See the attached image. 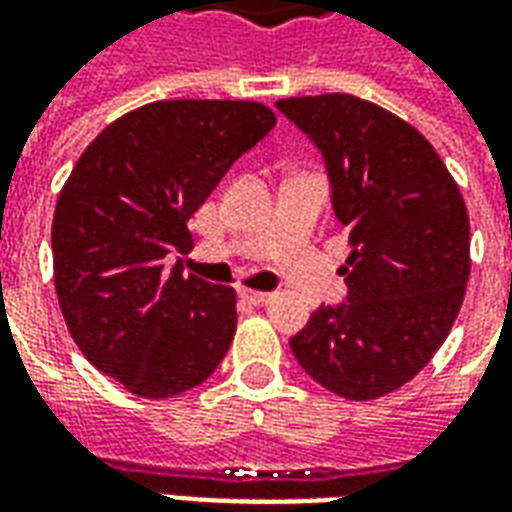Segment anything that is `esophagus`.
I'll list each match as a JSON object with an SVG mask.
<instances>
[{"label":"esophagus","mask_w":512,"mask_h":512,"mask_svg":"<svg viewBox=\"0 0 512 512\" xmlns=\"http://www.w3.org/2000/svg\"><path fill=\"white\" fill-rule=\"evenodd\" d=\"M238 296L244 301H249V304H255V307H263V304H268V301L274 299V293H263V290H241Z\"/></svg>","instance_id":"34e87169"}]
</instances>
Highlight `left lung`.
Instances as JSON below:
<instances>
[{"mask_svg": "<svg viewBox=\"0 0 512 512\" xmlns=\"http://www.w3.org/2000/svg\"><path fill=\"white\" fill-rule=\"evenodd\" d=\"M277 109L318 147L334 216L351 233L348 293L290 337L304 373L348 400L389 395L447 340L469 279V216L417 128L354 95Z\"/></svg>", "mask_w": 512, "mask_h": 512, "instance_id": "left-lung-1", "label": "left lung"}]
</instances>
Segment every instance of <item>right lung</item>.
<instances>
[{
  "label": "right lung",
  "mask_w": 512,
  "mask_h": 512,
  "mask_svg": "<svg viewBox=\"0 0 512 512\" xmlns=\"http://www.w3.org/2000/svg\"><path fill=\"white\" fill-rule=\"evenodd\" d=\"M252 101H158L95 136L51 224L54 285L87 362L150 400L200 386L235 334V290L183 277L189 222L274 128Z\"/></svg>",
  "instance_id": "1"
}]
</instances>
